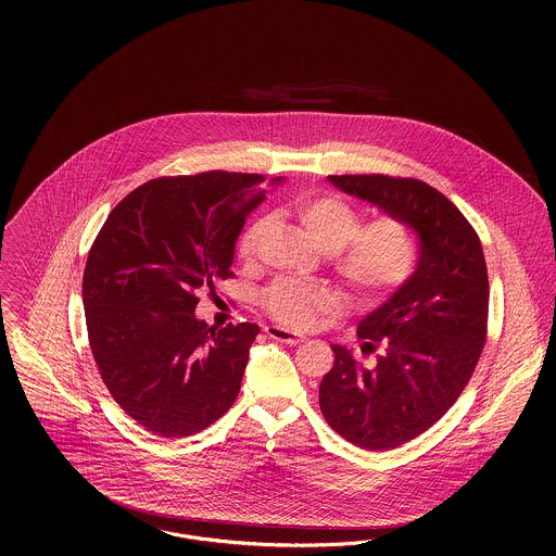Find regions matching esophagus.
<instances>
[{
    "label": "esophagus",
    "mask_w": 556,
    "mask_h": 556,
    "mask_svg": "<svg viewBox=\"0 0 556 556\" xmlns=\"http://www.w3.org/2000/svg\"><path fill=\"white\" fill-rule=\"evenodd\" d=\"M265 331L270 340H277V342H286V344H298V342H302V336H300V333L290 331V329H286V327H279V325H268Z\"/></svg>",
    "instance_id": "obj_1"
}]
</instances>
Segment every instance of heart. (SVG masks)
<instances>
[{
  "label": "heart",
  "mask_w": 556,
  "mask_h": 556,
  "mask_svg": "<svg viewBox=\"0 0 556 556\" xmlns=\"http://www.w3.org/2000/svg\"><path fill=\"white\" fill-rule=\"evenodd\" d=\"M304 233L323 252H336V270L361 302L388 298L413 275L417 245L397 218H379L361 227V214L338 198H311L295 206ZM268 229V218L254 220L239 241L241 258H252ZM266 311L286 325L304 327L320 311L342 304L338 291L281 279L263 295Z\"/></svg>",
  "instance_id": "heart-1"
}]
</instances>
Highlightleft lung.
Instances as JSON below:
<instances>
[{
    "mask_svg": "<svg viewBox=\"0 0 556 556\" xmlns=\"http://www.w3.org/2000/svg\"><path fill=\"white\" fill-rule=\"evenodd\" d=\"M329 184L402 220L419 239L415 273L358 323L361 350L331 344L320 413L365 450L397 448L440 421L476 370L485 342L488 268L473 227L446 195L417 179L331 175Z\"/></svg>",
    "mask_w": 556,
    "mask_h": 556,
    "instance_id": "1",
    "label": "left lung"
}]
</instances>
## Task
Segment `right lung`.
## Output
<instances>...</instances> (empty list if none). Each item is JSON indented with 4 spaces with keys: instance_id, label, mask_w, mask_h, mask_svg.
Wrapping results in <instances>:
<instances>
[{
    "instance_id": "1",
    "label": "right lung",
    "mask_w": 556,
    "mask_h": 556,
    "mask_svg": "<svg viewBox=\"0 0 556 556\" xmlns=\"http://www.w3.org/2000/svg\"><path fill=\"white\" fill-rule=\"evenodd\" d=\"M261 175L211 170L131 191L91 245L83 275L89 344L121 408L162 438H186L236 402L258 325L195 317V291L231 277L245 218L265 202Z\"/></svg>"
}]
</instances>
